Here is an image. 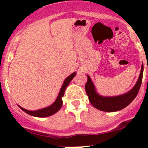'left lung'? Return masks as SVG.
<instances>
[{
    "label": "left lung",
    "mask_w": 148,
    "mask_h": 148,
    "mask_svg": "<svg viewBox=\"0 0 148 148\" xmlns=\"http://www.w3.org/2000/svg\"><path fill=\"white\" fill-rule=\"evenodd\" d=\"M144 66L142 65L140 75L138 77L136 85L133 87L132 90L129 92L117 96H112V97H106L101 96L95 91V87L93 83L90 79V76L87 75V82L85 84V90L88 95L89 101L94 108L101 111L105 112H115L118 111L123 108H126L133 101V99L136 97L141 84L142 82L143 77Z\"/></svg>",
    "instance_id": "8db88e82"
}]
</instances>
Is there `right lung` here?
Masks as SVG:
<instances>
[{
	"label": "right lung",
	"instance_id": "add662e5",
	"mask_svg": "<svg viewBox=\"0 0 148 148\" xmlns=\"http://www.w3.org/2000/svg\"><path fill=\"white\" fill-rule=\"evenodd\" d=\"M75 75H76V73L75 72V73H72L71 75H69V76L65 79L56 100L55 101V102L53 103V104H51L50 106H49L47 108H42V109L34 111L27 110L21 108L20 106H19V108H20L22 110L24 111L25 113H27V114L30 115V116H35V117H47V116H52V115L55 114V113H57V112L61 109V106H62L63 104L62 97L64 96V95L65 89L66 88L68 84H69L70 82L73 80V78L75 77Z\"/></svg>",
	"mask_w": 148,
	"mask_h": 148
}]
</instances>
